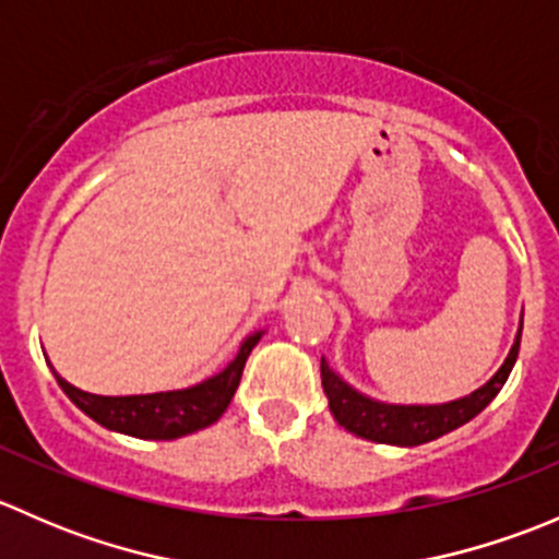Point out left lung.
I'll return each instance as SVG.
<instances>
[{"instance_id": "left-lung-1", "label": "left lung", "mask_w": 559, "mask_h": 559, "mask_svg": "<svg viewBox=\"0 0 559 559\" xmlns=\"http://www.w3.org/2000/svg\"><path fill=\"white\" fill-rule=\"evenodd\" d=\"M522 341V326L516 332V341L511 346L509 357H506L503 368L492 376L481 389H476L467 397L454 400V403L443 405H386L376 403V400L365 397V394L354 392L352 386L343 384L330 365L321 359V386H324L326 400H330V411L337 419V425L346 427L354 436L365 438V441L376 443H392V447H419V443L436 441V438L447 436L456 430L460 425L471 421L473 416L481 414L495 394L503 389L509 381L511 368L516 362Z\"/></svg>"}]
</instances>
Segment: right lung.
<instances>
[{"mask_svg": "<svg viewBox=\"0 0 559 559\" xmlns=\"http://www.w3.org/2000/svg\"><path fill=\"white\" fill-rule=\"evenodd\" d=\"M262 332H253L243 341L238 357L227 365L218 376L202 381V384L178 389V392H156V394H129V397H103V394H88L67 384L59 373L56 381L64 389L67 397L92 416L94 421L107 430L123 432L134 438H151V441H173V438L189 436L202 427L218 421V416L227 411L235 389L243 376L246 359L251 348L257 346Z\"/></svg>", "mask_w": 559, "mask_h": 559, "instance_id": "1", "label": "right lung"}]
</instances>
